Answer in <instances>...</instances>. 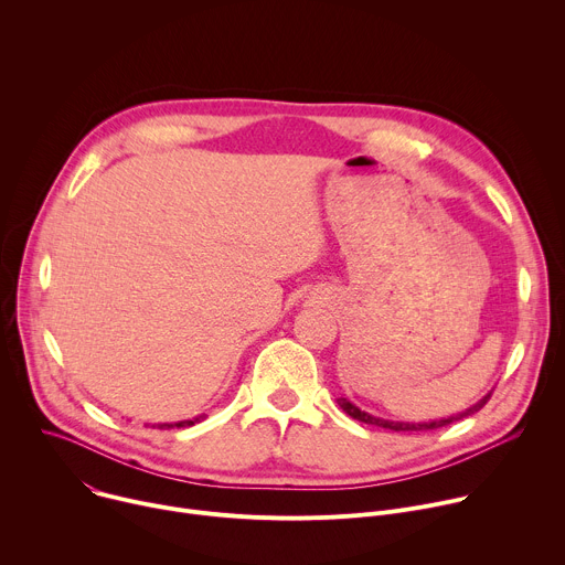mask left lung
Returning a JSON list of instances; mask_svg holds the SVG:
<instances>
[{
	"mask_svg": "<svg viewBox=\"0 0 565 565\" xmlns=\"http://www.w3.org/2000/svg\"><path fill=\"white\" fill-rule=\"evenodd\" d=\"M490 395H492V393H488L486 397H480L473 407H469V409H465V412H460V414H456V416L440 418V420H431V423H397V420L375 418V416H371V414H366V412L358 409V407L353 405V402H349L347 397H340V399H338V405H340V407H342L351 418H355V420H360V423H364V425H373V427H382V429H391V431H429V429H438V427L451 425V423H456V420H462V418H467V416H471V414L480 412L482 407L488 405Z\"/></svg>",
	"mask_w": 565,
	"mask_h": 565,
	"instance_id": "1",
	"label": "left lung"
}]
</instances>
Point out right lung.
<instances>
[{"instance_id": "obj_1", "label": "right lung", "mask_w": 565, "mask_h": 565, "mask_svg": "<svg viewBox=\"0 0 565 565\" xmlns=\"http://www.w3.org/2000/svg\"><path fill=\"white\" fill-rule=\"evenodd\" d=\"M201 418H203V416H199V418H194V420H181V423H174V425H158V427H160V429H166V427H168V429H170V427H192V425L201 423Z\"/></svg>"}]
</instances>
